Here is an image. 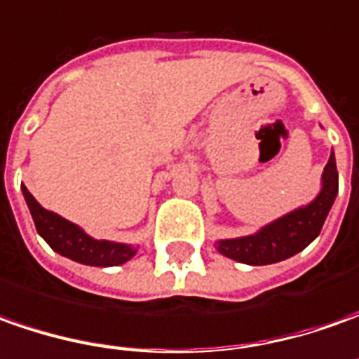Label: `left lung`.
Masks as SVG:
<instances>
[{"instance_id": "1", "label": "left lung", "mask_w": 359, "mask_h": 359, "mask_svg": "<svg viewBox=\"0 0 359 359\" xmlns=\"http://www.w3.org/2000/svg\"><path fill=\"white\" fill-rule=\"evenodd\" d=\"M338 194V168L334 151L322 172V187L312 203L304 204L284 217L272 220L248 236L217 241V250L236 262L264 266L282 262L294 254L302 252L318 238L327 212Z\"/></svg>"}]
</instances>
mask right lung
Returning a JSON list of instances; mask_svg holds the SVG:
<instances>
[{
	"label": "right lung",
	"instance_id": "add662e5",
	"mask_svg": "<svg viewBox=\"0 0 359 359\" xmlns=\"http://www.w3.org/2000/svg\"><path fill=\"white\" fill-rule=\"evenodd\" d=\"M21 192L32 212L39 236L57 254L65 256L69 260H75L85 266H118L130 260L139 250L137 246L125 244V242L97 241L75 222L43 208L35 201L32 192L27 191L25 184H21Z\"/></svg>",
	"mask_w": 359,
	"mask_h": 359
}]
</instances>
